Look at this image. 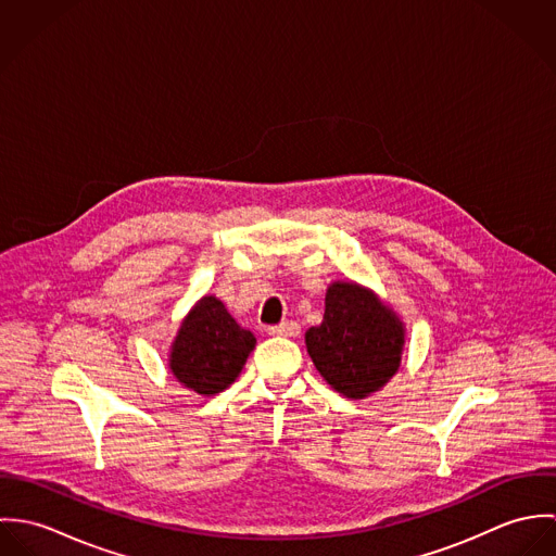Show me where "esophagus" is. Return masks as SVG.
I'll list each match as a JSON object with an SVG mask.
<instances>
[{"label":"esophagus","mask_w":556,"mask_h":556,"mask_svg":"<svg viewBox=\"0 0 556 556\" xmlns=\"http://www.w3.org/2000/svg\"><path fill=\"white\" fill-rule=\"evenodd\" d=\"M267 331L271 336H298L300 333V325L295 320H282L278 325H271Z\"/></svg>","instance_id":"esophagus-1"}]
</instances>
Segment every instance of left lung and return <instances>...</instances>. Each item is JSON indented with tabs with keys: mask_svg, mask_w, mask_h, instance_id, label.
I'll return each instance as SVG.
<instances>
[{
	"mask_svg": "<svg viewBox=\"0 0 556 556\" xmlns=\"http://www.w3.org/2000/svg\"><path fill=\"white\" fill-rule=\"evenodd\" d=\"M306 349L320 377L338 394L362 400L396 375L404 323L370 289L331 282L323 323L306 331Z\"/></svg>",
	"mask_w": 556,
	"mask_h": 556,
	"instance_id": "left-lung-1",
	"label": "left lung"
}]
</instances>
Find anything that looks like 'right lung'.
I'll return each mask as SVG.
<instances>
[{
	"mask_svg": "<svg viewBox=\"0 0 556 556\" xmlns=\"http://www.w3.org/2000/svg\"><path fill=\"white\" fill-rule=\"evenodd\" d=\"M254 344V333L243 329L218 298L205 295L181 320L168 368L188 390L214 396L238 379Z\"/></svg>",
	"mask_w": 556,
	"mask_h": 556,
	"instance_id": "1",
	"label": "right lung"
}]
</instances>
